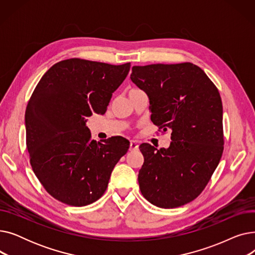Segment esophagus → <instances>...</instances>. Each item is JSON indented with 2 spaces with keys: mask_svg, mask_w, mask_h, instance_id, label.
<instances>
[{
  "mask_svg": "<svg viewBox=\"0 0 255 255\" xmlns=\"http://www.w3.org/2000/svg\"><path fill=\"white\" fill-rule=\"evenodd\" d=\"M138 150V142L136 140H130V151Z\"/></svg>",
  "mask_w": 255,
  "mask_h": 255,
  "instance_id": "1",
  "label": "esophagus"
}]
</instances>
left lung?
Here are the masks:
<instances>
[{"label": "left lung", "instance_id": "1", "mask_svg": "<svg viewBox=\"0 0 255 255\" xmlns=\"http://www.w3.org/2000/svg\"><path fill=\"white\" fill-rule=\"evenodd\" d=\"M130 78L148 95L152 122L171 130L167 149L139 145L140 192L159 208L188 204L205 189L222 156L220 94L192 63L133 66Z\"/></svg>", "mask_w": 255, "mask_h": 255}]
</instances>
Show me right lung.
<instances>
[{
	"mask_svg": "<svg viewBox=\"0 0 255 255\" xmlns=\"http://www.w3.org/2000/svg\"><path fill=\"white\" fill-rule=\"evenodd\" d=\"M129 70L130 63L64 60L50 67L32 94L24 115L30 162L45 190L66 205L99 199L129 149L121 136L92 140L87 126L94 113L105 114Z\"/></svg>",
	"mask_w": 255,
	"mask_h": 255,
	"instance_id": "right-lung-1",
	"label": "right lung"
}]
</instances>
